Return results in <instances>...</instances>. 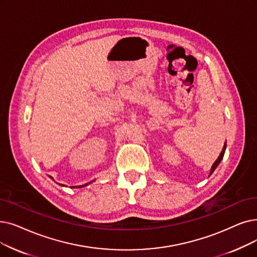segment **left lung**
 I'll return each instance as SVG.
<instances>
[{"label":"left lung","mask_w":257,"mask_h":257,"mask_svg":"<svg viewBox=\"0 0 257 257\" xmlns=\"http://www.w3.org/2000/svg\"><path fill=\"white\" fill-rule=\"evenodd\" d=\"M226 147H227V143H225L224 144V147H222V150H221V152H220V154H219V156L217 158V160L214 162V164L212 165V167H211V169H210V174H209V176L214 172V170L217 168V166L219 165V163L221 162V160H222V158H224V154H225V151H226Z\"/></svg>","instance_id":"8db88e82"}]
</instances>
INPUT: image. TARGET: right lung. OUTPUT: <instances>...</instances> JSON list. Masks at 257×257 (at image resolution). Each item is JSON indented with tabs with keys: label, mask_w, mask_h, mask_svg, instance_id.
I'll list each match as a JSON object with an SVG mask.
<instances>
[{
	"label": "right lung",
	"mask_w": 257,
	"mask_h": 257,
	"mask_svg": "<svg viewBox=\"0 0 257 257\" xmlns=\"http://www.w3.org/2000/svg\"><path fill=\"white\" fill-rule=\"evenodd\" d=\"M50 178L51 180H53V178L50 176ZM93 181H91V182H89V183H87V184H85V185H82V186H73V187H71V188H83V187H85V186H87V185H89V184H91ZM61 186H64V185H61Z\"/></svg>",
	"instance_id": "1"
}]
</instances>
